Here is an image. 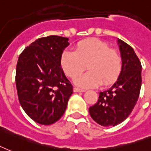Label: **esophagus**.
<instances>
[{
  "instance_id": "obj_1",
  "label": "esophagus",
  "mask_w": 151,
  "mask_h": 151,
  "mask_svg": "<svg viewBox=\"0 0 151 151\" xmlns=\"http://www.w3.org/2000/svg\"><path fill=\"white\" fill-rule=\"evenodd\" d=\"M73 91L76 93H78V92H85L86 90H82V89H79V88H73Z\"/></svg>"
}]
</instances>
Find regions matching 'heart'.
<instances>
[{
    "mask_svg": "<svg viewBox=\"0 0 151 151\" xmlns=\"http://www.w3.org/2000/svg\"><path fill=\"white\" fill-rule=\"evenodd\" d=\"M60 62L65 73L71 78L80 75L88 64L90 71L74 81L77 86L83 88L98 87L102 81L104 85L112 83L118 78L122 66L121 57L115 50L96 38L80 41L74 52L65 50L61 53Z\"/></svg>",
    "mask_w": 151,
    "mask_h": 151,
    "instance_id": "heart-1",
    "label": "heart"
}]
</instances>
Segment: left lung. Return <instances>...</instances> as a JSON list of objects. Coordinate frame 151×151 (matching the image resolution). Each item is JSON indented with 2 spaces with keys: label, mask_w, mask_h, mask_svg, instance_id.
Instances as JSON below:
<instances>
[{
  "label": "left lung",
  "mask_w": 151,
  "mask_h": 151,
  "mask_svg": "<svg viewBox=\"0 0 151 151\" xmlns=\"http://www.w3.org/2000/svg\"><path fill=\"white\" fill-rule=\"evenodd\" d=\"M122 66L117 81L99 93L97 103L90 106L91 118L102 127H115L126 120L137 103L142 86V65L134 50L118 39Z\"/></svg>",
  "instance_id": "left-lung-1"
}]
</instances>
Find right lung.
<instances>
[{
    "instance_id": "1",
    "label": "right lung",
    "mask_w": 151,
    "mask_h": 151,
    "mask_svg": "<svg viewBox=\"0 0 151 151\" xmlns=\"http://www.w3.org/2000/svg\"><path fill=\"white\" fill-rule=\"evenodd\" d=\"M69 45L67 37L49 36L36 40L19 56L16 69L19 101L27 115L41 125L58 121L72 95V85L60 62Z\"/></svg>"
}]
</instances>
